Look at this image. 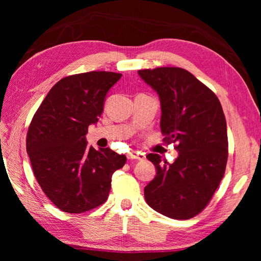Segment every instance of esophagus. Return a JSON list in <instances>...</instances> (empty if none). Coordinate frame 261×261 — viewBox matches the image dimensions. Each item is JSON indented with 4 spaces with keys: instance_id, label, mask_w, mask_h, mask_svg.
Listing matches in <instances>:
<instances>
[{
    "instance_id": "34e87169",
    "label": "esophagus",
    "mask_w": 261,
    "mask_h": 261,
    "mask_svg": "<svg viewBox=\"0 0 261 261\" xmlns=\"http://www.w3.org/2000/svg\"><path fill=\"white\" fill-rule=\"evenodd\" d=\"M127 159H138V160H143L146 158L145 153L143 152H140V151H130L129 153L126 154Z\"/></svg>"
}]
</instances>
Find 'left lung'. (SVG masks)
Here are the masks:
<instances>
[{"label":"left lung","instance_id":"obj_1","mask_svg":"<svg viewBox=\"0 0 261 261\" xmlns=\"http://www.w3.org/2000/svg\"><path fill=\"white\" fill-rule=\"evenodd\" d=\"M157 92L162 105L160 129L166 143H175L173 164L149 153L157 175L145 187L150 207L170 219L197 215L222 180L228 160V134L222 107L215 94L179 67L138 71Z\"/></svg>","mask_w":261,"mask_h":261}]
</instances>
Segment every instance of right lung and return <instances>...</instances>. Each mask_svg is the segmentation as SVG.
<instances>
[{
  "mask_svg": "<svg viewBox=\"0 0 261 261\" xmlns=\"http://www.w3.org/2000/svg\"><path fill=\"white\" fill-rule=\"evenodd\" d=\"M113 71L67 76L53 86L37 110L27 135V151L41 190L67 213H83L108 199L112 175L126 162L110 148L87 145L110 88L121 79Z\"/></svg>",
  "mask_w": 261,
  "mask_h": 261,
  "instance_id": "obj_1",
  "label": "right lung"
}]
</instances>
